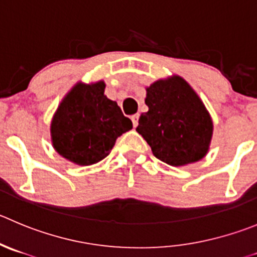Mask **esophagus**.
Instances as JSON below:
<instances>
[{
  "instance_id": "1",
  "label": "esophagus",
  "mask_w": 257,
  "mask_h": 257,
  "mask_svg": "<svg viewBox=\"0 0 257 257\" xmlns=\"http://www.w3.org/2000/svg\"><path fill=\"white\" fill-rule=\"evenodd\" d=\"M139 116H140V114H139V113L133 114V116H131V119H133L134 127H136V126H138V124H139Z\"/></svg>"
}]
</instances>
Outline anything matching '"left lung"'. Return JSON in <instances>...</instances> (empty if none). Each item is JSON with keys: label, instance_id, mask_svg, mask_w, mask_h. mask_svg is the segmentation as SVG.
I'll use <instances>...</instances> for the list:
<instances>
[{"label": "left lung", "instance_id": "8db88e82", "mask_svg": "<svg viewBox=\"0 0 257 257\" xmlns=\"http://www.w3.org/2000/svg\"><path fill=\"white\" fill-rule=\"evenodd\" d=\"M149 111L139 118L136 131L159 160L183 167L207 155L213 122L203 102L179 75L159 79L146 88Z\"/></svg>", "mask_w": 257, "mask_h": 257}]
</instances>
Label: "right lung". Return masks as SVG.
Wrapping results in <instances>:
<instances>
[{
	"label": "right lung",
	"mask_w": 257,
	"mask_h": 257,
	"mask_svg": "<svg viewBox=\"0 0 257 257\" xmlns=\"http://www.w3.org/2000/svg\"><path fill=\"white\" fill-rule=\"evenodd\" d=\"M103 80L77 83L54 113L51 143L59 155L77 165H92L111 153L117 138L133 128L114 101L104 96Z\"/></svg>",
	"instance_id": "add662e5"
}]
</instances>
